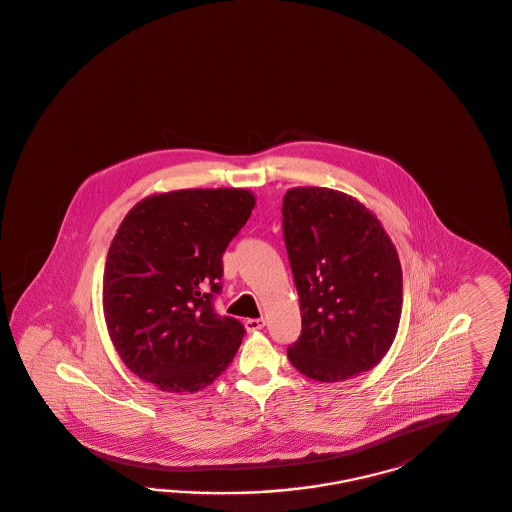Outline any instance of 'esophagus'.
<instances>
[{"mask_svg":"<svg viewBox=\"0 0 512 512\" xmlns=\"http://www.w3.org/2000/svg\"><path fill=\"white\" fill-rule=\"evenodd\" d=\"M265 319L263 318H251L246 321V329L249 333H253V331H261L263 327H265Z\"/></svg>","mask_w":512,"mask_h":512,"instance_id":"1","label":"esophagus"}]
</instances>
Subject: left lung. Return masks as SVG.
<instances>
[{
	"label": "left lung",
	"mask_w": 512,
	"mask_h": 512,
	"mask_svg": "<svg viewBox=\"0 0 512 512\" xmlns=\"http://www.w3.org/2000/svg\"><path fill=\"white\" fill-rule=\"evenodd\" d=\"M283 240L302 331L291 365L318 382L376 367L399 329L403 272L380 221L350 194L297 187L283 196Z\"/></svg>",
	"instance_id": "1"
}]
</instances>
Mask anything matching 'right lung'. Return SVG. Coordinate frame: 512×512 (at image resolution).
<instances>
[{"label": "right lung", "instance_id": "right-lung-1", "mask_svg": "<svg viewBox=\"0 0 512 512\" xmlns=\"http://www.w3.org/2000/svg\"><path fill=\"white\" fill-rule=\"evenodd\" d=\"M255 208L246 189L147 196L124 217L104 270V314L124 365L168 393L210 386L246 335L219 316L223 253Z\"/></svg>", "mask_w": 512, "mask_h": 512}]
</instances>
